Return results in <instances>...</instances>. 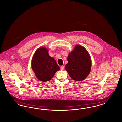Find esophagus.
I'll return each mask as SVG.
<instances>
[{"instance_id":"34e87169","label":"esophagus","mask_w":122,"mask_h":122,"mask_svg":"<svg viewBox=\"0 0 122 122\" xmlns=\"http://www.w3.org/2000/svg\"><path fill=\"white\" fill-rule=\"evenodd\" d=\"M60 68H61V70H64L65 69V66H61Z\"/></svg>"}]
</instances>
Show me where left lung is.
<instances>
[{
  "mask_svg": "<svg viewBox=\"0 0 122 122\" xmlns=\"http://www.w3.org/2000/svg\"><path fill=\"white\" fill-rule=\"evenodd\" d=\"M65 69L73 79L80 81L85 79L91 71V61L87 50L81 45H76L68 56Z\"/></svg>",
  "mask_w": 122,
  "mask_h": 122,
  "instance_id": "left-lung-1",
  "label": "left lung"
}]
</instances>
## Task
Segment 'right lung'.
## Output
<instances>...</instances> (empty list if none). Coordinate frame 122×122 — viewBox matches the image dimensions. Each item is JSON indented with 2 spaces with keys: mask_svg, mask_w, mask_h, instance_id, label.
<instances>
[{
  "mask_svg": "<svg viewBox=\"0 0 122 122\" xmlns=\"http://www.w3.org/2000/svg\"><path fill=\"white\" fill-rule=\"evenodd\" d=\"M31 67L36 77L44 82L51 80L60 69L56 60L49 56L48 50L44 47L37 49L35 52Z\"/></svg>",
  "mask_w": 122,
  "mask_h": 122,
  "instance_id": "right-lung-1",
  "label": "right lung"
}]
</instances>
